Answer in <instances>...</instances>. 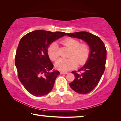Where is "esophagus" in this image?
Returning <instances> with one entry per match:
<instances>
[{
	"label": "esophagus",
	"mask_w": 121,
	"mask_h": 121,
	"mask_svg": "<svg viewBox=\"0 0 121 121\" xmlns=\"http://www.w3.org/2000/svg\"><path fill=\"white\" fill-rule=\"evenodd\" d=\"M68 74L67 72H60V74Z\"/></svg>",
	"instance_id": "esophagus-1"
}]
</instances>
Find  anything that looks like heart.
I'll use <instances>...</instances> for the list:
<instances>
[{"mask_svg": "<svg viewBox=\"0 0 121 121\" xmlns=\"http://www.w3.org/2000/svg\"><path fill=\"white\" fill-rule=\"evenodd\" d=\"M62 44L71 49L69 58H60L56 61L55 67L58 70L63 72L72 70L78 64L83 65L88 60L90 54V49L88 44L82 43L78 39L67 38L62 41ZM47 53L51 60L55 61L59 57L57 44L53 42L48 46Z\"/></svg>", "mask_w": 121, "mask_h": 121, "instance_id": "obj_1", "label": "heart"}]
</instances>
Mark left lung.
Masks as SVG:
<instances>
[{
  "label": "left lung",
  "mask_w": 121,
  "mask_h": 121,
  "mask_svg": "<svg viewBox=\"0 0 121 121\" xmlns=\"http://www.w3.org/2000/svg\"><path fill=\"white\" fill-rule=\"evenodd\" d=\"M69 37L82 39L87 43L91 52L85 65L78 71L72 73L75 79L69 83L71 88L80 94H88L99 84L105 69L106 48L98 36L91 33L81 31L67 34Z\"/></svg>",
  "instance_id": "obj_1"
}]
</instances>
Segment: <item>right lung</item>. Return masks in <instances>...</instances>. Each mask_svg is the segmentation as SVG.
<instances>
[{
    "instance_id": "1",
    "label": "right lung",
    "mask_w": 121,
    "mask_h": 121,
    "mask_svg": "<svg viewBox=\"0 0 121 121\" xmlns=\"http://www.w3.org/2000/svg\"><path fill=\"white\" fill-rule=\"evenodd\" d=\"M63 32L36 30L21 38L15 55L17 76L26 90L35 96L48 94L59 74L50 72L53 65L47 53L49 44L66 35Z\"/></svg>"
}]
</instances>
